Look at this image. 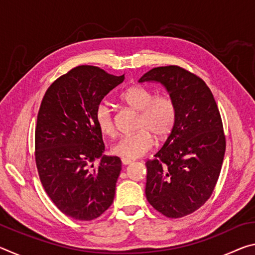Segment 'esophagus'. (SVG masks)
Segmentation results:
<instances>
[{
  "instance_id": "34e87169",
  "label": "esophagus",
  "mask_w": 255,
  "mask_h": 255,
  "mask_svg": "<svg viewBox=\"0 0 255 255\" xmlns=\"http://www.w3.org/2000/svg\"><path fill=\"white\" fill-rule=\"evenodd\" d=\"M132 161L131 159L129 158H122V163L124 164V165H128V164H130Z\"/></svg>"
}]
</instances>
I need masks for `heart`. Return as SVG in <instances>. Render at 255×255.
Wrapping results in <instances>:
<instances>
[{"mask_svg":"<svg viewBox=\"0 0 255 255\" xmlns=\"http://www.w3.org/2000/svg\"><path fill=\"white\" fill-rule=\"evenodd\" d=\"M120 100L132 110L139 111L136 129L111 147L112 154L123 158H137L153 148L155 137L163 140L169 137L176 124V106L166 94H155L153 90L141 84H133L120 94ZM94 120L103 135L115 136L114 112L107 102L99 103L94 111Z\"/></svg>","mask_w":255,"mask_h":255,"instance_id":"1","label":"heart"}]
</instances>
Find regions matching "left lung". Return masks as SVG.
I'll use <instances>...</instances> for the list:
<instances>
[{"mask_svg":"<svg viewBox=\"0 0 255 255\" xmlns=\"http://www.w3.org/2000/svg\"><path fill=\"white\" fill-rule=\"evenodd\" d=\"M165 86L176 106V124L162 148L146 162V198L158 213L181 218L213 195L226 138L217 103L204 80L176 65L152 68L139 82Z\"/></svg>","mask_w":255,"mask_h":255,"instance_id":"left-lung-1","label":"left lung"}]
</instances>
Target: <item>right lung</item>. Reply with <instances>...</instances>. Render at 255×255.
Segmentation results:
<instances>
[{"mask_svg":"<svg viewBox=\"0 0 255 255\" xmlns=\"http://www.w3.org/2000/svg\"><path fill=\"white\" fill-rule=\"evenodd\" d=\"M124 80L97 66L74 67L50 84L38 111L34 158L39 179L55 206L77 221L98 218L114 202L122 161L102 155L94 111ZM97 158L102 161L94 167Z\"/></svg>","mask_w":255,"mask_h":255,"instance_id":"1","label":"right lung"}]
</instances>
